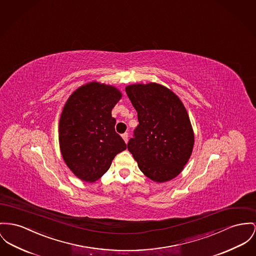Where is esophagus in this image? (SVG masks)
Wrapping results in <instances>:
<instances>
[{
	"label": "esophagus",
	"instance_id": "esophagus-1",
	"mask_svg": "<svg viewBox=\"0 0 256 256\" xmlns=\"http://www.w3.org/2000/svg\"><path fill=\"white\" fill-rule=\"evenodd\" d=\"M122 138H123L124 142H128V138H129V134L128 133H124V134H122Z\"/></svg>",
	"mask_w": 256,
	"mask_h": 256
}]
</instances>
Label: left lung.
I'll return each mask as SVG.
<instances>
[{"instance_id":"8db88e82","label":"left lung","mask_w":256,"mask_h":256,"mask_svg":"<svg viewBox=\"0 0 256 256\" xmlns=\"http://www.w3.org/2000/svg\"><path fill=\"white\" fill-rule=\"evenodd\" d=\"M138 124L127 144L148 178L164 182L176 178L192 154L194 135L186 110L176 95L157 84L125 88Z\"/></svg>"}]
</instances>
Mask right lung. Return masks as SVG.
<instances>
[{
	"instance_id": "1",
	"label": "right lung",
	"mask_w": 256,
	"mask_h": 256,
	"mask_svg": "<svg viewBox=\"0 0 256 256\" xmlns=\"http://www.w3.org/2000/svg\"><path fill=\"white\" fill-rule=\"evenodd\" d=\"M120 98L114 86L91 82L76 90L64 106L59 122L60 148L67 166L82 180H99L116 155L127 148L112 116Z\"/></svg>"
}]
</instances>
